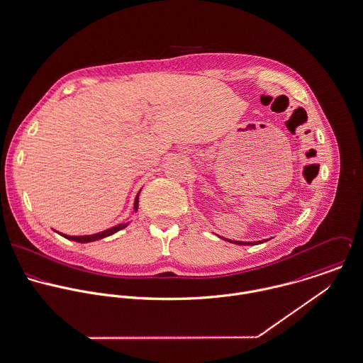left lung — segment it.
Returning <instances> with one entry per match:
<instances>
[{
	"label": "left lung",
	"mask_w": 363,
	"mask_h": 363,
	"mask_svg": "<svg viewBox=\"0 0 363 363\" xmlns=\"http://www.w3.org/2000/svg\"><path fill=\"white\" fill-rule=\"evenodd\" d=\"M218 237H220V235H218ZM220 238H223V240H225V241H228V242L237 244V245H257V244H259V242L268 241V240H261V241H235V240H230V238H224V237H220Z\"/></svg>",
	"instance_id": "obj_1"
}]
</instances>
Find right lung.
<instances>
[{"instance_id": "obj_1", "label": "right lung", "mask_w": 363, "mask_h": 363, "mask_svg": "<svg viewBox=\"0 0 363 363\" xmlns=\"http://www.w3.org/2000/svg\"><path fill=\"white\" fill-rule=\"evenodd\" d=\"M140 191H142V189H140ZM140 191H139V194L136 195V199H135V205H133L135 213H136L138 209H139V195H140ZM129 223H130V221H128V223H121V224H116V225H113V227H111V228H106V230H104V231H99V233H96V234H89V235H67V234H63V233H59V231H57V233H59L60 235H63L65 238L72 240V241H77V242H92V241H96V240H101V238H105V237H109V235L118 233L119 230L128 227Z\"/></svg>"}]
</instances>
